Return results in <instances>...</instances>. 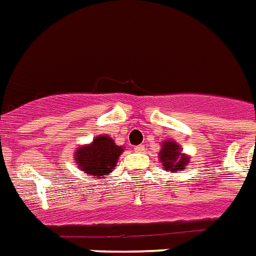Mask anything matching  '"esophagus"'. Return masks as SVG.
<instances>
[{
	"instance_id": "obj_1",
	"label": "esophagus",
	"mask_w": 256,
	"mask_h": 256,
	"mask_svg": "<svg viewBox=\"0 0 256 256\" xmlns=\"http://www.w3.org/2000/svg\"><path fill=\"white\" fill-rule=\"evenodd\" d=\"M135 151H136V152H143L144 146H138V147H135Z\"/></svg>"
}]
</instances>
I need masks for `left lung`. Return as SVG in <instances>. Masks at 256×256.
<instances>
[{"label": "left lung", "mask_w": 256, "mask_h": 256, "mask_svg": "<svg viewBox=\"0 0 256 256\" xmlns=\"http://www.w3.org/2000/svg\"><path fill=\"white\" fill-rule=\"evenodd\" d=\"M159 160L164 170L172 172H184L190 163V156L182 152L180 146L174 140H164L159 150Z\"/></svg>", "instance_id": "obj_1"}]
</instances>
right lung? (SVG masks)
<instances>
[{"label": "right lung", "mask_w": 256, "mask_h": 256, "mask_svg": "<svg viewBox=\"0 0 256 256\" xmlns=\"http://www.w3.org/2000/svg\"><path fill=\"white\" fill-rule=\"evenodd\" d=\"M124 148L117 146L108 135L96 136L90 144L80 146L76 150L74 159L80 172L86 176H93L97 180H104L113 172L117 160Z\"/></svg>", "instance_id": "right-lung-1"}]
</instances>
